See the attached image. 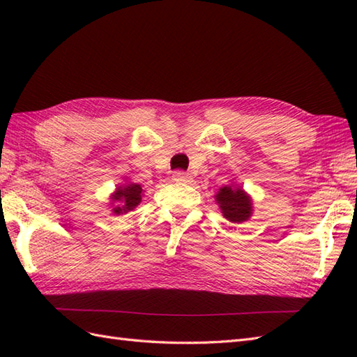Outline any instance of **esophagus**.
Listing matches in <instances>:
<instances>
[{
	"label": "esophagus",
	"instance_id": "1",
	"mask_svg": "<svg viewBox=\"0 0 357 357\" xmlns=\"http://www.w3.org/2000/svg\"><path fill=\"white\" fill-rule=\"evenodd\" d=\"M173 181H176V182H192V176L188 175L187 172H184V170H176L175 173H173Z\"/></svg>",
	"mask_w": 357,
	"mask_h": 357
}]
</instances>
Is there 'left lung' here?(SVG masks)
Here are the masks:
<instances>
[{
    "label": "left lung",
    "mask_w": 357,
    "mask_h": 357,
    "mask_svg": "<svg viewBox=\"0 0 357 357\" xmlns=\"http://www.w3.org/2000/svg\"><path fill=\"white\" fill-rule=\"evenodd\" d=\"M216 201L220 206V210L229 222H243L251 216V199L246 196L242 188L234 187H223L216 195Z\"/></svg>",
    "instance_id": "obj_1"
}]
</instances>
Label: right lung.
Segmentation results:
<instances>
[{
  "instance_id": "right-lung-1",
  "label": "right lung",
  "mask_w": 357,
  "mask_h": 357,
  "mask_svg": "<svg viewBox=\"0 0 357 357\" xmlns=\"http://www.w3.org/2000/svg\"><path fill=\"white\" fill-rule=\"evenodd\" d=\"M141 193H143V188L138 184H129L124 188H119L114 195V202H117V206L114 208L115 214L128 213L135 208V206L141 202Z\"/></svg>"
}]
</instances>
